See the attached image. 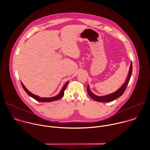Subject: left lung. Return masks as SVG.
<instances>
[{"instance_id": "8db88e82", "label": "left lung", "mask_w": 150, "mask_h": 150, "mask_svg": "<svg viewBox=\"0 0 150 150\" xmlns=\"http://www.w3.org/2000/svg\"><path fill=\"white\" fill-rule=\"evenodd\" d=\"M132 69H133V65H132V62H131L129 72V74H128V76H127V78L125 82L116 92H115L112 93L107 95H105V96H97V95H95L94 93H93L91 92V91L89 88V86L88 85V88H87L88 93L89 94V95L90 96V97L91 98H92L95 101H97V102H112V101L116 99L117 98L121 96L123 94V93L125 92V90H126V89L127 86V85L129 82V81L130 79L132 74Z\"/></svg>"}]
</instances>
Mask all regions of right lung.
<instances>
[{"mask_svg": "<svg viewBox=\"0 0 150 150\" xmlns=\"http://www.w3.org/2000/svg\"><path fill=\"white\" fill-rule=\"evenodd\" d=\"M68 82H69V81H68V82L64 85V86L62 87L61 91H60V92L59 93L58 95H57V96H54V97H51V98H41V97H40V96H37V95H35L32 93L31 92H30L24 86V85L23 84V83H22L21 82V85H22V86H23L24 90L25 91V92H26L30 96H31V98H33L35 100H36L38 101V102H52V101L57 100L61 99V98L63 96V95H64V91L65 90V89H66V88H67V86Z\"/></svg>", "mask_w": 150, "mask_h": 150, "instance_id": "right-lung-1", "label": "right lung"}]
</instances>
